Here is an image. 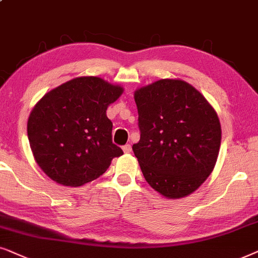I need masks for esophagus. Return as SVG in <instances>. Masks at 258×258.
<instances>
[{
	"mask_svg": "<svg viewBox=\"0 0 258 258\" xmlns=\"http://www.w3.org/2000/svg\"><path fill=\"white\" fill-rule=\"evenodd\" d=\"M122 151L125 153H131V151H132V146L130 145V144H126L125 146H122Z\"/></svg>",
	"mask_w": 258,
	"mask_h": 258,
	"instance_id": "obj_1",
	"label": "esophagus"
}]
</instances>
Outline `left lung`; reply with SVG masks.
<instances>
[{
	"mask_svg": "<svg viewBox=\"0 0 258 258\" xmlns=\"http://www.w3.org/2000/svg\"><path fill=\"white\" fill-rule=\"evenodd\" d=\"M139 143L132 146L150 186L166 198L197 190L214 170L221 147L218 115L187 82L161 79L137 89Z\"/></svg>",
	"mask_w": 258,
	"mask_h": 258,
	"instance_id": "left-lung-1",
	"label": "left lung"
}]
</instances>
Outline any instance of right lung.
Returning a JSON list of instances; mask_svg holds the SVG:
<instances>
[{
    "label": "right lung",
    "mask_w": 258,
    "mask_h": 258,
    "mask_svg": "<svg viewBox=\"0 0 258 258\" xmlns=\"http://www.w3.org/2000/svg\"><path fill=\"white\" fill-rule=\"evenodd\" d=\"M123 88L97 77L75 78L51 89L30 112L27 132L41 170L64 186H81L123 154L112 143L106 115Z\"/></svg>",
    "instance_id": "right-lung-1"
}]
</instances>
